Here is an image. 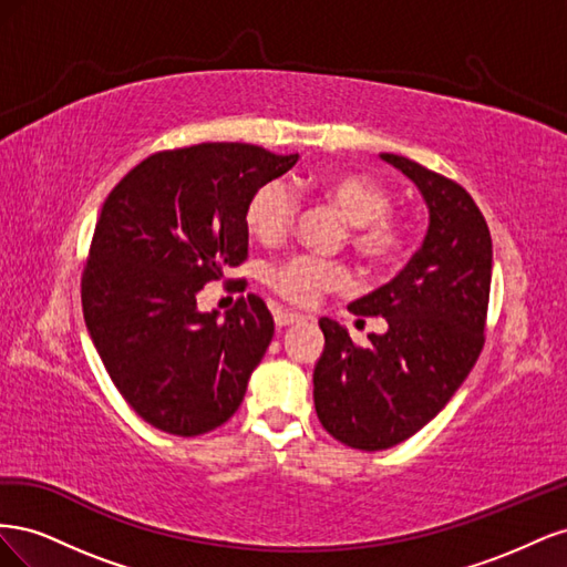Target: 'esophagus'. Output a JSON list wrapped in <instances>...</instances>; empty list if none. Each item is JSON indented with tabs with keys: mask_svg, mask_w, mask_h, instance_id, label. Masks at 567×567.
I'll return each mask as SVG.
<instances>
[{
	"mask_svg": "<svg viewBox=\"0 0 567 567\" xmlns=\"http://www.w3.org/2000/svg\"><path fill=\"white\" fill-rule=\"evenodd\" d=\"M307 317L300 315V312H290V310H284V307H277L274 310V321H277V326L281 329V326H293V323H302Z\"/></svg>",
	"mask_w": 567,
	"mask_h": 567,
	"instance_id": "1",
	"label": "esophagus"
}]
</instances>
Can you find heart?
<instances>
[{
  "label": "heart",
  "instance_id": "obj_1",
  "mask_svg": "<svg viewBox=\"0 0 567 567\" xmlns=\"http://www.w3.org/2000/svg\"><path fill=\"white\" fill-rule=\"evenodd\" d=\"M321 198L348 221V244L371 271H390L402 262L409 248V227L394 217L388 188L369 175L338 173L319 184ZM296 217L293 196L281 182L255 188L246 203V227L265 246L279 244ZM267 286L290 305L310 307L323 293H338L352 286V271L338 260H317L293 255L265 271Z\"/></svg>",
  "mask_w": 567,
  "mask_h": 567
}]
</instances>
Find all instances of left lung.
Returning a JSON list of instances; mask_svg holds the SVG:
<instances>
[{"label":"left lung","instance_id":"obj_1","mask_svg":"<svg viewBox=\"0 0 567 567\" xmlns=\"http://www.w3.org/2000/svg\"><path fill=\"white\" fill-rule=\"evenodd\" d=\"M381 158L419 186L431 227L398 277L348 307L357 317H385L388 331L371 333L369 348L338 321L319 319L317 416L362 452L416 435L452 400L483 352L492 286L489 227L466 188L404 156Z\"/></svg>","mask_w":567,"mask_h":567}]
</instances>
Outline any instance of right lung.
Segmentation results:
<instances>
[{
	"mask_svg": "<svg viewBox=\"0 0 567 567\" xmlns=\"http://www.w3.org/2000/svg\"><path fill=\"white\" fill-rule=\"evenodd\" d=\"M298 153L208 142L156 151L120 179L82 269V312L113 385L146 423L194 437L227 423L265 357L274 319L238 298L225 319L196 293L246 262V203Z\"/></svg>",
	"mask_w": 567,
	"mask_h": 567,
	"instance_id": "1",
	"label": "right lung"
}]
</instances>
